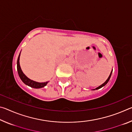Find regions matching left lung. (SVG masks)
<instances>
[{
    "label": "left lung",
    "instance_id": "obj_1",
    "mask_svg": "<svg viewBox=\"0 0 132 132\" xmlns=\"http://www.w3.org/2000/svg\"><path fill=\"white\" fill-rule=\"evenodd\" d=\"M112 70H112V71H111V73H110V75H109V77H108V79H107V80H106L105 81L103 84H101V86H100L99 87H97L96 88H95V89H93V90H98V89H100V88H102V87H104V86H105V85L108 83V82L109 81V79H110V78H111V75H112Z\"/></svg>",
    "mask_w": 132,
    "mask_h": 132
}]
</instances>
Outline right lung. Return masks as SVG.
<instances>
[{
    "label": "right lung",
    "mask_w": 132,
    "mask_h": 132,
    "mask_svg": "<svg viewBox=\"0 0 132 132\" xmlns=\"http://www.w3.org/2000/svg\"><path fill=\"white\" fill-rule=\"evenodd\" d=\"M21 53V52H20ZM20 53L19 55V57H18L17 59V71L18 74L20 79L22 80L24 84L27 85V86L31 87L34 88H42L46 86V84H48L49 81L46 82H39L35 81L34 80H32L29 79L24 74V73L22 71L20 65Z\"/></svg>",
    "instance_id": "right-lung-1"
}]
</instances>
